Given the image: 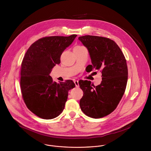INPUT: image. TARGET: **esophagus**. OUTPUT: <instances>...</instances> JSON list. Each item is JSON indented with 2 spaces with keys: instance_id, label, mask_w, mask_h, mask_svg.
Here are the masks:
<instances>
[{
  "instance_id": "obj_1",
  "label": "esophagus",
  "mask_w": 151,
  "mask_h": 151,
  "mask_svg": "<svg viewBox=\"0 0 151 151\" xmlns=\"http://www.w3.org/2000/svg\"><path fill=\"white\" fill-rule=\"evenodd\" d=\"M74 84L76 85V87H79V84H78V81H74Z\"/></svg>"
}]
</instances>
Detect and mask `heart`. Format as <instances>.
<instances>
[{
	"instance_id": "heart-1",
	"label": "heart",
	"mask_w": 151,
	"mask_h": 151,
	"mask_svg": "<svg viewBox=\"0 0 151 151\" xmlns=\"http://www.w3.org/2000/svg\"><path fill=\"white\" fill-rule=\"evenodd\" d=\"M76 47H81V46H76Z\"/></svg>"
}]
</instances>
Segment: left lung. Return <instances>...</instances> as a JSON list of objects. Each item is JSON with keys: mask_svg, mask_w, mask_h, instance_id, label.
<instances>
[{"mask_svg": "<svg viewBox=\"0 0 151 151\" xmlns=\"http://www.w3.org/2000/svg\"><path fill=\"white\" fill-rule=\"evenodd\" d=\"M78 40L91 57L92 65L86 67L88 72L100 70L102 80L97 86L89 81H79L84 92L80 106L86 116L101 118L114 110L124 93L128 79L126 60L117 43L109 38L85 35Z\"/></svg>", "mask_w": 151, "mask_h": 151, "instance_id": "obj_1", "label": "left lung"}]
</instances>
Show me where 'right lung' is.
<instances>
[{
  "mask_svg": "<svg viewBox=\"0 0 151 151\" xmlns=\"http://www.w3.org/2000/svg\"><path fill=\"white\" fill-rule=\"evenodd\" d=\"M77 35L44 37L32 43L23 58L20 86L28 109L43 119H52L63 110L68 92L75 87L72 80L57 83L49 76L60 63V56Z\"/></svg>",
  "mask_w": 151,
  "mask_h": 151,
  "instance_id": "right-lung-1",
  "label": "right lung"
}]
</instances>
